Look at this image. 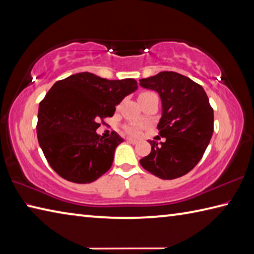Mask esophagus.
<instances>
[{"instance_id":"34e87169","label":"esophagus","mask_w":254,"mask_h":254,"mask_svg":"<svg viewBox=\"0 0 254 254\" xmlns=\"http://www.w3.org/2000/svg\"><path fill=\"white\" fill-rule=\"evenodd\" d=\"M127 141L130 143H137V140L133 139V138H127Z\"/></svg>"}]
</instances>
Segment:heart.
I'll return each instance as SVG.
<instances>
[{
  "mask_svg": "<svg viewBox=\"0 0 254 254\" xmlns=\"http://www.w3.org/2000/svg\"><path fill=\"white\" fill-rule=\"evenodd\" d=\"M151 96H157L155 93L152 92H142L139 94V97L138 99L141 100V99H146V98H149ZM126 131L129 133V135H132V136H138L140 133L141 130V125L140 124H137V123H133V124H129V125L126 126Z\"/></svg>",
  "mask_w": 254,
  "mask_h": 254,
  "instance_id": "obj_1",
  "label": "heart"
}]
</instances>
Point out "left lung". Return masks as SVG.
<instances>
[{
  "mask_svg": "<svg viewBox=\"0 0 254 254\" xmlns=\"http://www.w3.org/2000/svg\"><path fill=\"white\" fill-rule=\"evenodd\" d=\"M139 82L159 94L162 115L157 127L165 137L159 143L148 140L151 151L140 165L160 179L183 177L197 166L212 137L213 109L207 94L202 86L176 71H160Z\"/></svg>",
  "mask_w": 254,
  "mask_h": 254,
  "instance_id": "left-lung-1",
  "label": "left lung"
}]
</instances>
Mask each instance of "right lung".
Instances as JSON below:
<instances>
[{"label": "right lung", "mask_w": 254, "mask_h": 254, "mask_svg": "<svg viewBox=\"0 0 254 254\" xmlns=\"http://www.w3.org/2000/svg\"><path fill=\"white\" fill-rule=\"evenodd\" d=\"M137 88L132 78L109 80L87 71L52 86L40 103L36 131L57 175L70 183L90 184L111 169L115 149L124 139L116 131L104 139L96 129Z\"/></svg>", "instance_id": "right-lung-1"}]
</instances>
